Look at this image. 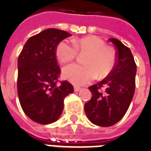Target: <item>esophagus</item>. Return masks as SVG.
<instances>
[{
  "label": "esophagus",
  "instance_id": "esophagus-1",
  "mask_svg": "<svg viewBox=\"0 0 151 151\" xmlns=\"http://www.w3.org/2000/svg\"><path fill=\"white\" fill-rule=\"evenodd\" d=\"M73 89H74V92H79L81 88L80 87H78V86H74V87H73Z\"/></svg>",
  "mask_w": 151,
  "mask_h": 151
}]
</instances>
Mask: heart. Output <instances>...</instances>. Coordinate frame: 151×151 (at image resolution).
I'll return each mask as SVG.
<instances>
[{
  "mask_svg": "<svg viewBox=\"0 0 151 151\" xmlns=\"http://www.w3.org/2000/svg\"><path fill=\"white\" fill-rule=\"evenodd\" d=\"M71 43L67 40L61 41L56 47L55 55L61 63L73 60L79 53H88L84 63H73L63 68V78L75 85H85L96 78H103L109 74L116 63V56L105 42L96 36H88L73 40Z\"/></svg>",
  "mask_w": 151,
  "mask_h": 151,
  "instance_id": "heart-1",
  "label": "heart"
}]
</instances>
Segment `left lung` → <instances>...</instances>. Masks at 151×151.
<instances>
[{"mask_svg": "<svg viewBox=\"0 0 151 151\" xmlns=\"http://www.w3.org/2000/svg\"><path fill=\"white\" fill-rule=\"evenodd\" d=\"M116 49V62L112 70L88 89L92 98L85 104V111L93 124L110 127L124 117L135 88L136 64L129 48L116 39H109Z\"/></svg>", "mask_w": 151, "mask_h": 151, "instance_id": "8db88e82", "label": "left lung"}]
</instances>
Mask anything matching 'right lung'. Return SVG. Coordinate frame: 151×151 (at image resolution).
I'll return each mask as SVG.
<instances>
[{
    "label": "right lung",
    "instance_id": "add662e5",
    "mask_svg": "<svg viewBox=\"0 0 151 151\" xmlns=\"http://www.w3.org/2000/svg\"><path fill=\"white\" fill-rule=\"evenodd\" d=\"M71 35L48 28L29 38L18 58L17 92L24 113L38 124L57 120L63 111L64 99L73 92L67 81L57 86L61 73L55 50Z\"/></svg>",
    "mask_w": 151,
    "mask_h": 151
}]
</instances>
